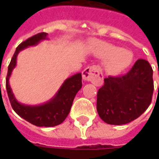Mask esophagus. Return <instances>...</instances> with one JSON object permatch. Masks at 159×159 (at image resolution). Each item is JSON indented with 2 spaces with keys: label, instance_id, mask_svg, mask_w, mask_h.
Segmentation results:
<instances>
[{
  "label": "esophagus",
  "instance_id": "obj_1",
  "mask_svg": "<svg viewBox=\"0 0 159 159\" xmlns=\"http://www.w3.org/2000/svg\"><path fill=\"white\" fill-rule=\"evenodd\" d=\"M82 77L84 80L97 83L102 80V69L98 65L89 66L83 70Z\"/></svg>",
  "mask_w": 159,
  "mask_h": 159
}]
</instances>
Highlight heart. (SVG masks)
Wrapping results in <instances>:
<instances>
[{"label":"heart","mask_w":159,"mask_h":159,"mask_svg":"<svg viewBox=\"0 0 159 159\" xmlns=\"http://www.w3.org/2000/svg\"><path fill=\"white\" fill-rule=\"evenodd\" d=\"M96 53L102 57H110L109 68L111 72L119 74L125 70L132 63V53L126 49H119V48L108 44H100L96 48Z\"/></svg>","instance_id":"b5f03b06"}]
</instances>
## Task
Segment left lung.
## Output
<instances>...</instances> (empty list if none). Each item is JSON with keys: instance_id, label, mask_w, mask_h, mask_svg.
Segmentation results:
<instances>
[{"instance_id": "obj_1", "label": "left lung", "mask_w": 159, "mask_h": 159, "mask_svg": "<svg viewBox=\"0 0 159 159\" xmlns=\"http://www.w3.org/2000/svg\"><path fill=\"white\" fill-rule=\"evenodd\" d=\"M153 70L148 61L139 59L125 75L108 77L97 92V112L105 123L124 125L139 118L150 106Z\"/></svg>"}]
</instances>
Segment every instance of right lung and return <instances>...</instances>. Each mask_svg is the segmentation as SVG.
<instances>
[{"label":"right lung","mask_w":159,"mask_h":159,"mask_svg":"<svg viewBox=\"0 0 159 159\" xmlns=\"http://www.w3.org/2000/svg\"><path fill=\"white\" fill-rule=\"evenodd\" d=\"M48 40V34L40 33L25 40L16 48L8 68L6 89L11 106L18 116L36 126L49 127L60 125L68 116L74 97L82 87L81 73L78 72L67 78L50 100L38 105H28L19 102L16 99L9 85V79L16 65V57L19 52L28 47L36 46L41 40Z\"/></svg>","instance_id":"add662e5"}]
</instances>
